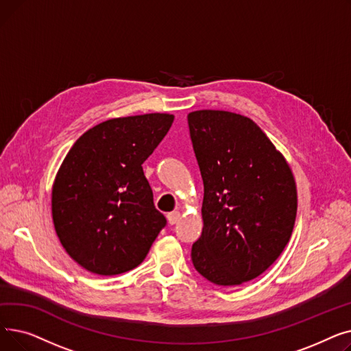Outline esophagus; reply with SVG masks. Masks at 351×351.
Instances as JSON below:
<instances>
[{
  "mask_svg": "<svg viewBox=\"0 0 351 351\" xmlns=\"http://www.w3.org/2000/svg\"><path fill=\"white\" fill-rule=\"evenodd\" d=\"M168 222H169V225H175L178 220L180 219V213L178 212V210H173V212H171V213H168Z\"/></svg>",
  "mask_w": 351,
  "mask_h": 351,
  "instance_id": "obj_1",
  "label": "esophagus"
}]
</instances>
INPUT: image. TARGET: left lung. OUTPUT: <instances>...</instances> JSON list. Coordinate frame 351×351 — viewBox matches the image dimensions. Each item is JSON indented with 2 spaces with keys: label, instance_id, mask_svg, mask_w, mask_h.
Instances as JSON below:
<instances>
[{
  "label": "left lung",
  "instance_id": "obj_1",
  "mask_svg": "<svg viewBox=\"0 0 351 351\" xmlns=\"http://www.w3.org/2000/svg\"><path fill=\"white\" fill-rule=\"evenodd\" d=\"M188 123L205 189L193 266L217 286L243 285L267 270L289 243L296 182L250 118L202 109L188 115Z\"/></svg>",
  "mask_w": 351,
  "mask_h": 351
}]
</instances>
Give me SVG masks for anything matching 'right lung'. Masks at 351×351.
<instances>
[{
	"label": "right lung",
	"mask_w": 351,
	"mask_h": 351,
	"mask_svg": "<svg viewBox=\"0 0 351 351\" xmlns=\"http://www.w3.org/2000/svg\"><path fill=\"white\" fill-rule=\"evenodd\" d=\"M173 118L108 119L88 129L66 154L52 185V220L66 253L88 271L115 276L135 269L165 228L142 163Z\"/></svg>",
	"instance_id": "1"
}]
</instances>
